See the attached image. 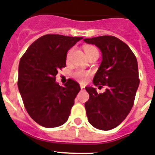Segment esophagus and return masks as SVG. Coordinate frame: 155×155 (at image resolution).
Wrapping results in <instances>:
<instances>
[{
    "label": "esophagus",
    "mask_w": 155,
    "mask_h": 155,
    "mask_svg": "<svg viewBox=\"0 0 155 155\" xmlns=\"http://www.w3.org/2000/svg\"><path fill=\"white\" fill-rule=\"evenodd\" d=\"M81 90H84V89H85V85H81Z\"/></svg>",
    "instance_id": "obj_1"
}]
</instances>
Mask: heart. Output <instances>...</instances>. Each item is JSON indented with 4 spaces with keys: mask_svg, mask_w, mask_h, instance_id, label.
<instances>
[{
    "mask_svg": "<svg viewBox=\"0 0 155 155\" xmlns=\"http://www.w3.org/2000/svg\"><path fill=\"white\" fill-rule=\"evenodd\" d=\"M84 50H85V54H86L87 57H89V55L93 54V53L98 52L97 49L96 47H93V46H86V47H85ZM69 54H70V53L68 54V55ZM73 76H74V78L76 80H78V81H80V82H85V81H87L88 78H89V72L85 71V70H78L74 72Z\"/></svg>",
    "mask_w": 155,
    "mask_h": 155,
    "instance_id": "1",
    "label": "heart"
}]
</instances>
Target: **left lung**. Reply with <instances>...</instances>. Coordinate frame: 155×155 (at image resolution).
Instances as JSON below:
<instances>
[{
	"instance_id": "left-lung-1",
	"label": "left lung",
	"mask_w": 155,
	"mask_h": 155,
	"mask_svg": "<svg viewBox=\"0 0 155 155\" xmlns=\"http://www.w3.org/2000/svg\"><path fill=\"white\" fill-rule=\"evenodd\" d=\"M101 50L102 61L93 78L94 85L101 88L85 87L89 99L85 107L89 124L95 128L108 131L124 120L132 108L139 85L137 59L130 47L112 35H102L84 39Z\"/></svg>"
}]
</instances>
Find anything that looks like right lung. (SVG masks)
Here are the masks:
<instances>
[{"instance_id": "add662e5", "label": "right lung", "mask_w": 155, "mask_h": 155, "mask_svg": "<svg viewBox=\"0 0 155 155\" xmlns=\"http://www.w3.org/2000/svg\"><path fill=\"white\" fill-rule=\"evenodd\" d=\"M82 39L45 35L35 41L20 59L19 91L29 116L41 126L56 127L68 120L80 85L68 79L60 86L55 76L58 70L66 67L67 51Z\"/></svg>"}]
</instances>
